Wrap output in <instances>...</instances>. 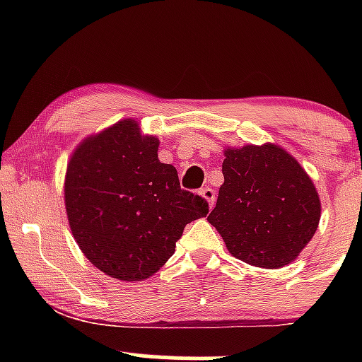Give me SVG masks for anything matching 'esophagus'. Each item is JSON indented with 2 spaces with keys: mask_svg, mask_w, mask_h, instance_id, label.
Wrapping results in <instances>:
<instances>
[{
  "mask_svg": "<svg viewBox=\"0 0 362 362\" xmlns=\"http://www.w3.org/2000/svg\"><path fill=\"white\" fill-rule=\"evenodd\" d=\"M201 195L206 199L207 202H209V207L214 206V201H216V192H214V189H211V187H204V189L201 190Z\"/></svg>",
  "mask_w": 362,
  "mask_h": 362,
  "instance_id": "34e87169",
  "label": "esophagus"
}]
</instances>
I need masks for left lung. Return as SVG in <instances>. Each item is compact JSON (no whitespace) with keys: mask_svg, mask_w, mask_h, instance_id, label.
<instances>
[{"mask_svg":"<svg viewBox=\"0 0 362 362\" xmlns=\"http://www.w3.org/2000/svg\"><path fill=\"white\" fill-rule=\"evenodd\" d=\"M224 184L207 221L228 252L264 269L288 265L320 223V197L308 173L277 144L224 149Z\"/></svg>","mask_w":362,"mask_h":362,"instance_id":"8db88e82","label":"left lung"}]
</instances>
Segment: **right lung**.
Wrapping results in <instances>:
<instances>
[{"instance_id":"right-lung-1","label":"right lung","mask_w":362,"mask_h":362,"mask_svg":"<svg viewBox=\"0 0 362 362\" xmlns=\"http://www.w3.org/2000/svg\"><path fill=\"white\" fill-rule=\"evenodd\" d=\"M160 141L124 119L74 149L64 204L78 247L119 281L153 276L175 252L185 224L209 213L201 195L180 187L173 165L158 160Z\"/></svg>"}]
</instances>
